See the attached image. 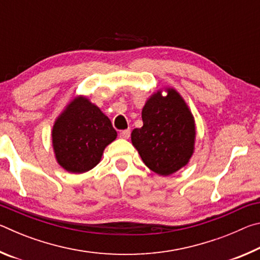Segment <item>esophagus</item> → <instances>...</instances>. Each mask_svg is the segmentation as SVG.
Instances as JSON below:
<instances>
[{"label": "esophagus", "instance_id": "esophagus-1", "mask_svg": "<svg viewBox=\"0 0 260 260\" xmlns=\"http://www.w3.org/2000/svg\"><path fill=\"white\" fill-rule=\"evenodd\" d=\"M119 135H120V138H121V139H128V138H129V135H131V131H129V129H124V131H121L120 133H119Z\"/></svg>", "mask_w": 260, "mask_h": 260}]
</instances>
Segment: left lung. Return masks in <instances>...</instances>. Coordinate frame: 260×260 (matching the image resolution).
<instances>
[{
    "label": "left lung",
    "instance_id": "8db88e82",
    "mask_svg": "<svg viewBox=\"0 0 260 260\" xmlns=\"http://www.w3.org/2000/svg\"><path fill=\"white\" fill-rule=\"evenodd\" d=\"M152 94L142 109L143 126L133 129L132 143L144 164L159 175H170L188 164L193 153L195 120L187 103L173 88Z\"/></svg>",
    "mask_w": 260,
    "mask_h": 260
}]
</instances>
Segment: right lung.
Returning <instances> with one entry per match:
<instances>
[{"mask_svg":"<svg viewBox=\"0 0 260 260\" xmlns=\"http://www.w3.org/2000/svg\"><path fill=\"white\" fill-rule=\"evenodd\" d=\"M51 138L57 162L70 173H85L99 164L117 132L99 107L77 96L56 119Z\"/></svg>","mask_w":260,"mask_h":260,"instance_id":"1","label":"right lung"}]
</instances>
